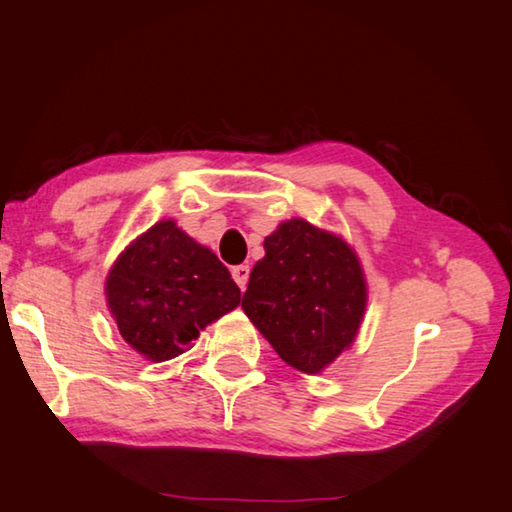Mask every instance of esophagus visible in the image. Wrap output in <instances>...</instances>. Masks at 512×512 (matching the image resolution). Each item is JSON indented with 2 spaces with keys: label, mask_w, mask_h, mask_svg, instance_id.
I'll use <instances>...</instances> for the list:
<instances>
[{
  "label": "esophagus",
  "mask_w": 512,
  "mask_h": 512,
  "mask_svg": "<svg viewBox=\"0 0 512 512\" xmlns=\"http://www.w3.org/2000/svg\"><path fill=\"white\" fill-rule=\"evenodd\" d=\"M248 275H250V268H248L246 264L232 268V280H235V282L239 284L241 291H244L246 284H248Z\"/></svg>",
  "instance_id": "34e87169"
}]
</instances>
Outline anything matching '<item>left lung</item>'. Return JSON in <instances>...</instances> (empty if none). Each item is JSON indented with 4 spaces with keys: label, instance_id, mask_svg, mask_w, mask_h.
Segmentation results:
<instances>
[{
    "label": "left lung",
    "instance_id": "obj_1",
    "mask_svg": "<svg viewBox=\"0 0 512 512\" xmlns=\"http://www.w3.org/2000/svg\"><path fill=\"white\" fill-rule=\"evenodd\" d=\"M241 309L286 365L320 374L358 336L367 280L345 239L288 219L264 239Z\"/></svg>",
    "mask_w": 512,
    "mask_h": 512
}]
</instances>
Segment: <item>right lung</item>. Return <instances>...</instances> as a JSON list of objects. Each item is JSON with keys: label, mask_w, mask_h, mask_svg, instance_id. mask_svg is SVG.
Segmentation results:
<instances>
[{"label": "right lung", "mask_w": 512, "mask_h": 512, "mask_svg": "<svg viewBox=\"0 0 512 512\" xmlns=\"http://www.w3.org/2000/svg\"><path fill=\"white\" fill-rule=\"evenodd\" d=\"M105 295L120 336L152 362L181 356L241 300L219 257L174 219L154 224L118 255Z\"/></svg>", "instance_id": "right-lung-1"}]
</instances>
